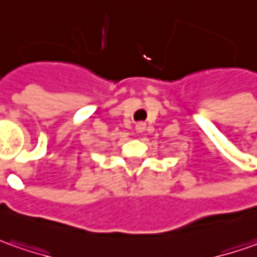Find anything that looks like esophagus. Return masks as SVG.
Wrapping results in <instances>:
<instances>
[{
    "mask_svg": "<svg viewBox=\"0 0 257 257\" xmlns=\"http://www.w3.org/2000/svg\"><path fill=\"white\" fill-rule=\"evenodd\" d=\"M145 128H146V123H145V122H138V123L135 125V131L138 132V134L143 132V131H145Z\"/></svg>",
    "mask_w": 257,
    "mask_h": 257,
    "instance_id": "34e87169",
    "label": "esophagus"
}]
</instances>
